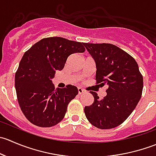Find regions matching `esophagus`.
Returning a JSON list of instances; mask_svg holds the SVG:
<instances>
[{
  "label": "esophagus",
  "mask_w": 156,
  "mask_h": 156,
  "mask_svg": "<svg viewBox=\"0 0 156 156\" xmlns=\"http://www.w3.org/2000/svg\"><path fill=\"white\" fill-rule=\"evenodd\" d=\"M78 94H84L85 91H84V89H82L81 87H78Z\"/></svg>",
  "instance_id": "obj_1"
}]
</instances>
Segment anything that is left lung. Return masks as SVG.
Returning <instances> with one entry per match:
<instances>
[{"label": "left lung", "instance_id": "1", "mask_svg": "<svg viewBox=\"0 0 156 156\" xmlns=\"http://www.w3.org/2000/svg\"><path fill=\"white\" fill-rule=\"evenodd\" d=\"M96 63V81L108 85L106 96L100 100L90 91L94 101L84 107L91 125L111 129L123 123L140 101L144 87L143 76L136 60L119 47L111 44L84 43Z\"/></svg>", "mask_w": 156, "mask_h": 156}]
</instances>
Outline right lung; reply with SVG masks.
<instances>
[{
	"label": "right lung",
	"instance_id": "1",
	"mask_svg": "<svg viewBox=\"0 0 156 156\" xmlns=\"http://www.w3.org/2000/svg\"><path fill=\"white\" fill-rule=\"evenodd\" d=\"M84 51V43L50 37L39 41L24 53L16 72L15 87L20 108L31 123L49 127L63 119L78 88L69 84L55 90L52 78L56 71L64 68L71 54Z\"/></svg>",
	"mask_w": 156,
	"mask_h": 156
}]
</instances>
